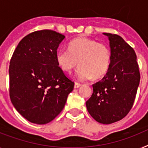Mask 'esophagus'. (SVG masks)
Masks as SVG:
<instances>
[{
    "label": "esophagus",
    "mask_w": 148,
    "mask_h": 148,
    "mask_svg": "<svg viewBox=\"0 0 148 148\" xmlns=\"http://www.w3.org/2000/svg\"><path fill=\"white\" fill-rule=\"evenodd\" d=\"M80 86H81V84H78V83H75V84H74V88H75V89H77V88L80 87Z\"/></svg>",
    "instance_id": "1"
}]
</instances>
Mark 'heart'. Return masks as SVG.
Segmentation results:
<instances>
[{"mask_svg": "<svg viewBox=\"0 0 148 148\" xmlns=\"http://www.w3.org/2000/svg\"><path fill=\"white\" fill-rule=\"evenodd\" d=\"M110 61L108 46L84 37L72 40L68 49H60L56 53L57 64L63 71L70 74L80 65L77 75L80 80L103 77L108 71Z\"/></svg>", "mask_w": 148, "mask_h": 148, "instance_id": "b5f03b06", "label": "heart"}]
</instances>
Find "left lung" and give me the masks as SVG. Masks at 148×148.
<instances>
[{"mask_svg": "<svg viewBox=\"0 0 148 148\" xmlns=\"http://www.w3.org/2000/svg\"><path fill=\"white\" fill-rule=\"evenodd\" d=\"M104 34L110 41V68L102 80L92 85V95L86 105L97 122L110 124L122 120L130 111L141 77L133 48L117 34Z\"/></svg>", "mask_w": 148, "mask_h": 148, "instance_id": "left-lung-1", "label": "left lung"}]
</instances>
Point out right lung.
Listing matches in <instances>:
<instances>
[{
    "instance_id": "add662e5",
    "label": "right lung",
    "mask_w": 148,
    "mask_h": 148,
    "mask_svg": "<svg viewBox=\"0 0 148 148\" xmlns=\"http://www.w3.org/2000/svg\"><path fill=\"white\" fill-rule=\"evenodd\" d=\"M65 38L51 30H40L22 39L9 67L10 97L23 117L46 124L64 108L74 83L56 62L57 49Z\"/></svg>"
}]
</instances>
